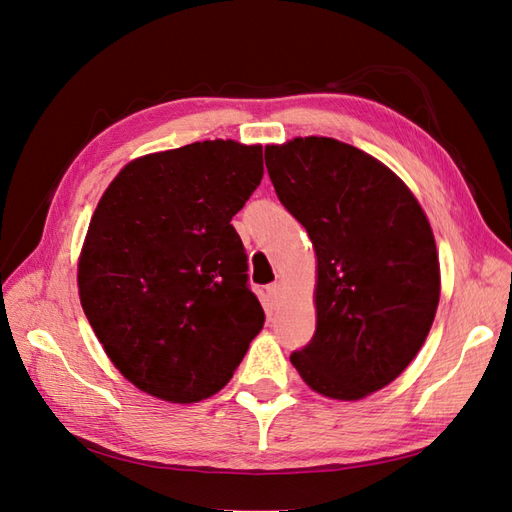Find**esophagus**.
Returning a JSON list of instances; mask_svg holds the SVG:
<instances>
[{
    "instance_id": "esophagus-1",
    "label": "esophagus",
    "mask_w": 512,
    "mask_h": 512,
    "mask_svg": "<svg viewBox=\"0 0 512 512\" xmlns=\"http://www.w3.org/2000/svg\"><path fill=\"white\" fill-rule=\"evenodd\" d=\"M268 296L272 298V300H279L281 298V294H283V285L281 283H272V285H268Z\"/></svg>"
}]
</instances>
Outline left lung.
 <instances>
[{
    "label": "left lung",
    "instance_id": "left-lung-1",
    "mask_svg": "<svg viewBox=\"0 0 512 512\" xmlns=\"http://www.w3.org/2000/svg\"><path fill=\"white\" fill-rule=\"evenodd\" d=\"M266 168L318 261L316 333L290 361L320 396L361 400L396 381L435 320L430 222L391 168L335 138L266 144Z\"/></svg>",
    "mask_w": 512,
    "mask_h": 512
}]
</instances>
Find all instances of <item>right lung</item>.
Segmentation results:
<instances>
[{
	"mask_svg": "<svg viewBox=\"0 0 512 512\" xmlns=\"http://www.w3.org/2000/svg\"><path fill=\"white\" fill-rule=\"evenodd\" d=\"M261 177V144L203 140L136 157L99 199L80 300L114 368L149 396H214L264 329L231 225Z\"/></svg>",
	"mask_w": 512,
	"mask_h": 512,
	"instance_id": "right-lung-1",
	"label": "right lung"
}]
</instances>
